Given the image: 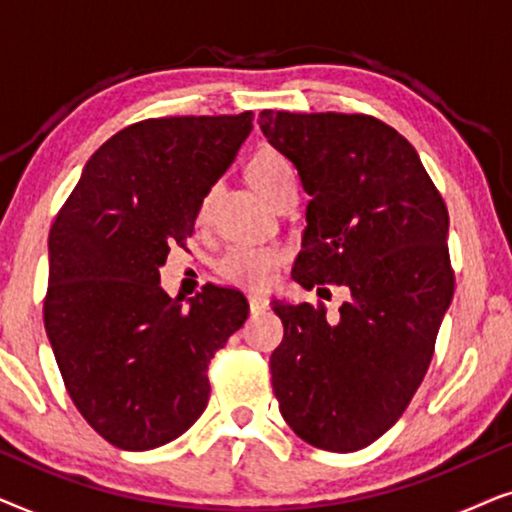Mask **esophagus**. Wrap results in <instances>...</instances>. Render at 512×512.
<instances>
[{
	"instance_id": "1",
	"label": "esophagus",
	"mask_w": 512,
	"mask_h": 512,
	"mask_svg": "<svg viewBox=\"0 0 512 512\" xmlns=\"http://www.w3.org/2000/svg\"><path fill=\"white\" fill-rule=\"evenodd\" d=\"M270 300L268 296H263V293H249V310L251 312H265L268 310Z\"/></svg>"
}]
</instances>
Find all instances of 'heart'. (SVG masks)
<instances>
[{"label": "heart", "mask_w": 512, "mask_h": 512, "mask_svg": "<svg viewBox=\"0 0 512 512\" xmlns=\"http://www.w3.org/2000/svg\"><path fill=\"white\" fill-rule=\"evenodd\" d=\"M247 179L265 200H270L282 186L296 184V170L284 153L265 146V149H258L247 163ZM202 214H205V205L200 207V216ZM282 261L284 249L275 242H242L221 256L219 272L230 282L265 286Z\"/></svg>", "instance_id": "obj_1"}]
</instances>
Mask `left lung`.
Wrapping results in <instances>:
<instances>
[{"label":"left lung","mask_w":512,"mask_h":512,"mask_svg":"<svg viewBox=\"0 0 512 512\" xmlns=\"http://www.w3.org/2000/svg\"><path fill=\"white\" fill-rule=\"evenodd\" d=\"M258 125L310 195L293 279L352 293L335 321L321 305L272 303L284 324L272 389L305 443L356 452L398 422L429 370L454 296L450 216L412 144L373 116L265 109Z\"/></svg>","instance_id":"left-lung-1"}]
</instances>
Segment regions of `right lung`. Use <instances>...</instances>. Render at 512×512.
<instances>
[{
  "label": "right lung",
  "mask_w": 512,
  "mask_h": 512,
  "mask_svg": "<svg viewBox=\"0 0 512 512\" xmlns=\"http://www.w3.org/2000/svg\"><path fill=\"white\" fill-rule=\"evenodd\" d=\"M251 128V111L128 125L90 156L48 235L46 335L76 410L121 450L191 429L209 361L247 321L240 291L207 284L184 307L160 268Z\"/></svg>",
  "instance_id": "1"
}]
</instances>
